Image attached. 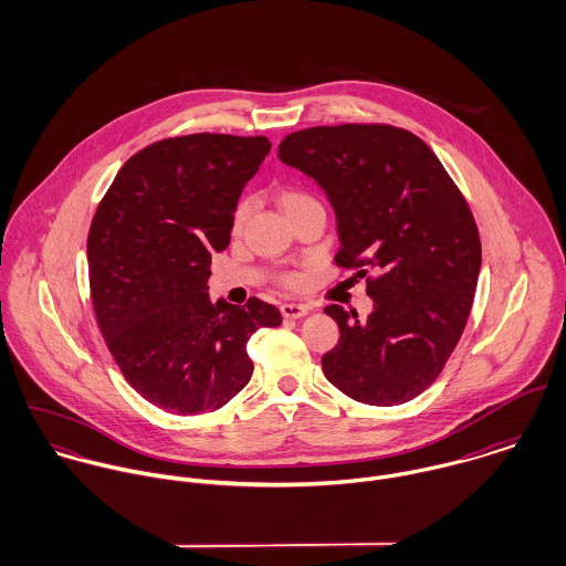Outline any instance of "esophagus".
<instances>
[{
    "mask_svg": "<svg viewBox=\"0 0 566 566\" xmlns=\"http://www.w3.org/2000/svg\"><path fill=\"white\" fill-rule=\"evenodd\" d=\"M281 314H283V318H303V316L310 314V307L298 305V303H283Z\"/></svg>",
    "mask_w": 566,
    "mask_h": 566,
    "instance_id": "esophagus-1",
    "label": "esophagus"
}]
</instances>
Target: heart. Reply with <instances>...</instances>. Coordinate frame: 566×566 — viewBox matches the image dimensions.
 <instances>
[{"instance_id": "obj_1", "label": "heart", "mask_w": 566, "mask_h": 566, "mask_svg": "<svg viewBox=\"0 0 566 566\" xmlns=\"http://www.w3.org/2000/svg\"><path fill=\"white\" fill-rule=\"evenodd\" d=\"M316 198L310 193V191H305V189H298V187H285L283 191H281V196H279V202H281V207L285 209V213L290 216L292 211H296L298 207H303V205H307V202H314ZM248 213H250V200L248 198H243L238 202V207H235V211H233V231H240L243 227V222L248 220ZM283 283L285 285H290V287H301L303 283H305V279L301 276V274H287L285 279H283Z\"/></svg>"}]
</instances>
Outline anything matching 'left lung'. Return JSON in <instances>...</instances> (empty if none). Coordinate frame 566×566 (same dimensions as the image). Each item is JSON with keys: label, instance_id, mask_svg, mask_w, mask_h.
<instances>
[{"label": "left lung", "instance_id": "left-lung-1", "mask_svg": "<svg viewBox=\"0 0 566 566\" xmlns=\"http://www.w3.org/2000/svg\"><path fill=\"white\" fill-rule=\"evenodd\" d=\"M279 159L323 187L337 220L335 263L366 279L375 307L328 305L339 342L324 377L366 405H401L442 373L469 321L482 243L473 213L429 146L388 124L287 135Z\"/></svg>", "mask_w": 566, "mask_h": 566}]
</instances>
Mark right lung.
I'll use <instances>...</instances> for the list:
<instances>
[{
    "instance_id": "add662e5",
    "label": "right lung",
    "mask_w": 566,
    "mask_h": 566,
    "mask_svg": "<svg viewBox=\"0 0 566 566\" xmlns=\"http://www.w3.org/2000/svg\"><path fill=\"white\" fill-rule=\"evenodd\" d=\"M272 144L185 135L124 163L86 240L97 326L124 379L176 416L216 411L252 377L245 353L274 305L209 301L211 254L231 242L233 211Z\"/></svg>"
}]
</instances>
